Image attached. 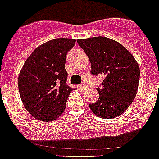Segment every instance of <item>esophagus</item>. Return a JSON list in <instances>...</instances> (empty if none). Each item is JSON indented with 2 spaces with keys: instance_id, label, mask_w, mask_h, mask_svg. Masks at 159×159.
I'll return each instance as SVG.
<instances>
[{
  "instance_id": "obj_1",
  "label": "esophagus",
  "mask_w": 159,
  "mask_h": 159,
  "mask_svg": "<svg viewBox=\"0 0 159 159\" xmlns=\"http://www.w3.org/2000/svg\"><path fill=\"white\" fill-rule=\"evenodd\" d=\"M85 87H86V84H85V82H82V84H80V85H79L80 89L83 90V89H84V88H85Z\"/></svg>"
}]
</instances>
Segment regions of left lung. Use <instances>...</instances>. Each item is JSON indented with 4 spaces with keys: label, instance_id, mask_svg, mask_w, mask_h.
I'll return each instance as SVG.
<instances>
[{
    "label": "left lung",
    "instance_id": "8db88e82",
    "mask_svg": "<svg viewBox=\"0 0 159 159\" xmlns=\"http://www.w3.org/2000/svg\"><path fill=\"white\" fill-rule=\"evenodd\" d=\"M77 42L91 62V73L105 76L97 88L99 98L89 107L102 118L120 116L137 94L140 72L136 60L123 45L106 37L77 39Z\"/></svg>",
    "mask_w": 159,
    "mask_h": 159
}]
</instances>
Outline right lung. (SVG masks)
<instances>
[{
    "label": "right lung",
    "mask_w": 159,
    "mask_h": 159,
    "mask_svg": "<svg viewBox=\"0 0 159 159\" xmlns=\"http://www.w3.org/2000/svg\"><path fill=\"white\" fill-rule=\"evenodd\" d=\"M72 39H55L39 46L26 60L18 79L26 111L34 118L53 121L64 111L73 88L67 85L65 62Z\"/></svg>",
    "instance_id": "add662e5"
}]
</instances>
